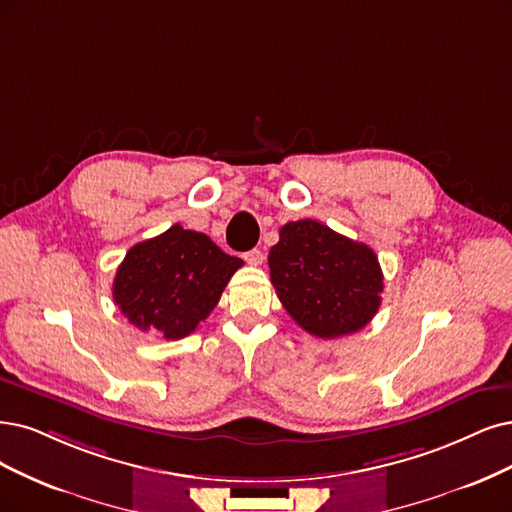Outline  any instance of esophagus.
I'll use <instances>...</instances> for the list:
<instances>
[{"instance_id":"1","label":"esophagus","mask_w":512,"mask_h":512,"mask_svg":"<svg viewBox=\"0 0 512 512\" xmlns=\"http://www.w3.org/2000/svg\"><path fill=\"white\" fill-rule=\"evenodd\" d=\"M244 261L249 263V266H261V263H263V253H261L259 249L246 251V253H244Z\"/></svg>"}]
</instances>
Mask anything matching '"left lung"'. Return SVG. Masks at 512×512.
<instances>
[{
  "label": "left lung",
  "mask_w": 512,
  "mask_h": 512,
  "mask_svg": "<svg viewBox=\"0 0 512 512\" xmlns=\"http://www.w3.org/2000/svg\"><path fill=\"white\" fill-rule=\"evenodd\" d=\"M268 263L280 304L316 337L361 331L380 310L384 274L373 249L320 221L282 225Z\"/></svg>",
  "instance_id": "obj_1"
}]
</instances>
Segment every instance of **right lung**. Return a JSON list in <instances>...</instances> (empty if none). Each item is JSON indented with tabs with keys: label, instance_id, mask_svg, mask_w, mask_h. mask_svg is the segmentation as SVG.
<instances>
[{
	"label": "right lung",
	"instance_id": "obj_1",
	"mask_svg": "<svg viewBox=\"0 0 512 512\" xmlns=\"http://www.w3.org/2000/svg\"><path fill=\"white\" fill-rule=\"evenodd\" d=\"M238 268L242 259L175 223L126 253L113 280V301L137 329L181 339L215 310Z\"/></svg>",
	"mask_w": 512,
	"mask_h": 512
}]
</instances>
